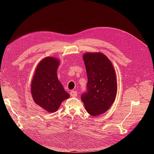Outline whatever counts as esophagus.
Masks as SVG:
<instances>
[{
  "mask_svg": "<svg viewBox=\"0 0 154 154\" xmlns=\"http://www.w3.org/2000/svg\"><path fill=\"white\" fill-rule=\"evenodd\" d=\"M77 92L76 91H71V92H70V94H71V96H73V97H75L77 96Z\"/></svg>",
  "mask_w": 154,
  "mask_h": 154,
  "instance_id": "1",
  "label": "esophagus"
}]
</instances>
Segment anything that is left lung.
Here are the masks:
<instances>
[{"mask_svg": "<svg viewBox=\"0 0 154 154\" xmlns=\"http://www.w3.org/2000/svg\"><path fill=\"white\" fill-rule=\"evenodd\" d=\"M83 58L88 82L81 99L87 112L96 116L105 112L114 101L116 76L112 64L103 54L86 53Z\"/></svg>", "mask_w": 154, "mask_h": 154, "instance_id": "1", "label": "left lung"}]
</instances>
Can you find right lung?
<instances>
[{"instance_id":"1","label":"right lung","mask_w":154,"mask_h":154,"mask_svg":"<svg viewBox=\"0 0 154 154\" xmlns=\"http://www.w3.org/2000/svg\"><path fill=\"white\" fill-rule=\"evenodd\" d=\"M59 61L47 57L39 63L31 83V94L36 103L46 111L54 112L69 94L58 81L57 69Z\"/></svg>"}]
</instances>
